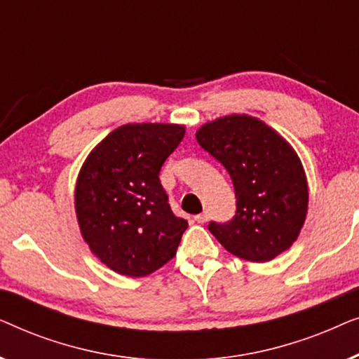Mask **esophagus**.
<instances>
[{"instance_id":"esophagus-1","label":"esophagus","mask_w":359,"mask_h":359,"mask_svg":"<svg viewBox=\"0 0 359 359\" xmlns=\"http://www.w3.org/2000/svg\"><path fill=\"white\" fill-rule=\"evenodd\" d=\"M208 219H209V215L205 214V212L194 215V220H196V222H198V224H205V222H208Z\"/></svg>"}]
</instances>
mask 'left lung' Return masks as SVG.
Segmentation results:
<instances>
[{"label": "left lung", "instance_id": "obj_1", "mask_svg": "<svg viewBox=\"0 0 359 359\" xmlns=\"http://www.w3.org/2000/svg\"><path fill=\"white\" fill-rule=\"evenodd\" d=\"M196 139L229 171L237 214L209 224L235 257L271 262L296 242L309 209V184L297 151L258 117L230 114L203 124Z\"/></svg>", "mask_w": 359, "mask_h": 359}]
</instances>
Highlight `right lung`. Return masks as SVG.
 I'll return each mask as SVG.
<instances>
[{
  "label": "right lung",
  "instance_id": "right-lung-1",
  "mask_svg": "<svg viewBox=\"0 0 359 359\" xmlns=\"http://www.w3.org/2000/svg\"><path fill=\"white\" fill-rule=\"evenodd\" d=\"M184 132L183 124H124L83 161L75 186L78 227L91 253L122 276H149L173 259L188 227L171 212L158 178Z\"/></svg>",
  "mask_w": 359,
  "mask_h": 359
}]
</instances>
